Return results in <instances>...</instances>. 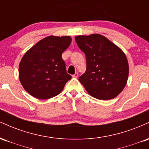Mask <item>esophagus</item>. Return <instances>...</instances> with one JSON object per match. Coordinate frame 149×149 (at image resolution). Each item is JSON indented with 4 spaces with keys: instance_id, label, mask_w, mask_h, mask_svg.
Wrapping results in <instances>:
<instances>
[{
    "instance_id": "34e87169",
    "label": "esophagus",
    "mask_w": 149,
    "mask_h": 149,
    "mask_svg": "<svg viewBox=\"0 0 149 149\" xmlns=\"http://www.w3.org/2000/svg\"><path fill=\"white\" fill-rule=\"evenodd\" d=\"M78 76V72H76V73H75V74H73L72 76L73 78H77Z\"/></svg>"
}]
</instances>
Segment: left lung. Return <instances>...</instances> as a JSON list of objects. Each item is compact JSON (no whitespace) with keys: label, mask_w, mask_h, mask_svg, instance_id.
<instances>
[{"label":"left lung","mask_w":149,"mask_h":149,"mask_svg":"<svg viewBox=\"0 0 149 149\" xmlns=\"http://www.w3.org/2000/svg\"><path fill=\"white\" fill-rule=\"evenodd\" d=\"M75 40L85 53L87 62L86 71L79 77V81L95 98H115L127 81L129 66L125 54L100 34L78 36Z\"/></svg>","instance_id":"left-lung-1"}]
</instances>
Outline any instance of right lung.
<instances>
[{
	"label": "right lung",
	"mask_w": 149,
	"mask_h": 149,
	"mask_svg": "<svg viewBox=\"0 0 149 149\" xmlns=\"http://www.w3.org/2000/svg\"><path fill=\"white\" fill-rule=\"evenodd\" d=\"M71 42L69 36H48L27 51L19 68L22 86L31 95L47 100L57 96L71 76L66 73L61 54Z\"/></svg>",
	"instance_id": "right-lung-1"
}]
</instances>
